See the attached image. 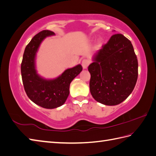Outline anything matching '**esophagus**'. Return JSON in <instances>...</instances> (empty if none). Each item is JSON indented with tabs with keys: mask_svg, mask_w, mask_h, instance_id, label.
Segmentation results:
<instances>
[{
	"mask_svg": "<svg viewBox=\"0 0 156 156\" xmlns=\"http://www.w3.org/2000/svg\"><path fill=\"white\" fill-rule=\"evenodd\" d=\"M89 63H90L89 60V59H87V58H85V59L83 60L82 62H81V65H82L83 68L84 69H87V67L89 66Z\"/></svg>",
	"mask_w": 156,
	"mask_h": 156,
	"instance_id": "esophagus-1",
	"label": "esophagus"
}]
</instances>
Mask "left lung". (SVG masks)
Listing matches in <instances>:
<instances>
[{
	"label": "left lung",
	"mask_w": 156,
	"mask_h": 156,
	"mask_svg": "<svg viewBox=\"0 0 156 156\" xmlns=\"http://www.w3.org/2000/svg\"><path fill=\"white\" fill-rule=\"evenodd\" d=\"M93 61L88 67L93 98L105 105L123 102L133 91L138 77L137 58L131 41L122 34H113Z\"/></svg>",
	"instance_id": "8db88e82"
}]
</instances>
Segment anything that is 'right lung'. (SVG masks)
Listing matches in <instances>:
<instances>
[{
  "instance_id": "right-lung-1",
  "label": "right lung",
  "mask_w": 156,
  "mask_h": 156,
  "mask_svg": "<svg viewBox=\"0 0 156 156\" xmlns=\"http://www.w3.org/2000/svg\"><path fill=\"white\" fill-rule=\"evenodd\" d=\"M53 34L51 30H44L34 35L24 51L20 67L27 96L35 104L46 109L57 108L64 104L69 94L71 82L83 69L81 65H78L51 80L44 79L37 73L34 60L38 48L44 38Z\"/></svg>"
}]
</instances>
